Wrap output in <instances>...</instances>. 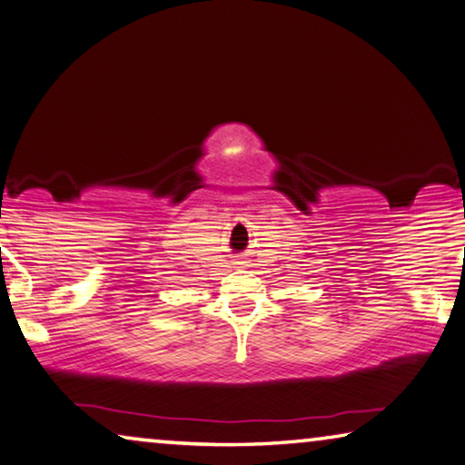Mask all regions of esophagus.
Segmentation results:
<instances>
[{"instance_id": "esophagus-1", "label": "esophagus", "mask_w": 465, "mask_h": 465, "mask_svg": "<svg viewBox=\"0 0 465 465\" xmlns=\"http://www.w3.org/2000/svg\"><path fill=\"white\" fill-rule=\"evenodd\" d=\"M239 263V266H241V263H245V262H237Z\"/></svg>"}]
</instances>
